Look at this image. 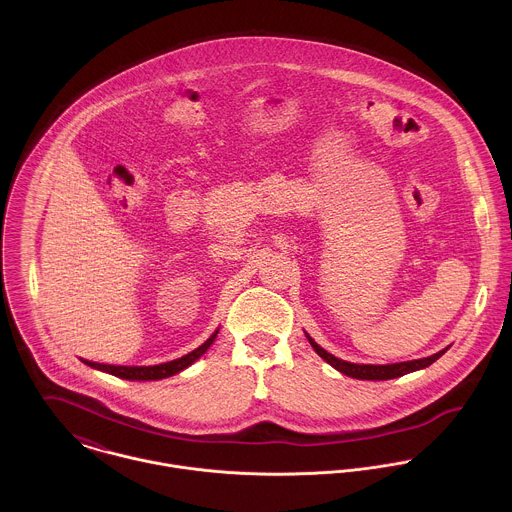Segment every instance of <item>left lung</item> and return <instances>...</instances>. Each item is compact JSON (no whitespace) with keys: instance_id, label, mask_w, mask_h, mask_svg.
<instances>
[{"instance_id":"left-lung-1","label":"left lung","mask_w":512,"mask_h":512,"mask_svg":"<svg viewBox=\"0 0 512 512\" xmlns=\"http://www.w3.org/2000/svg\"><path fill=\"white\" fill-rule=\"evenodd\" d=\"M311 347L315 349V353L327 361L329 365L335 366L339 372L347 374V376H353V378H359V380H390V378H396V376H404L408 372H414V370H420V368H426V366L436 363L439 357L447 351H439L432 357H426V359H418V361H406V363H396V365H355V363H347V361H341L337 357H333L331 353H327L325 349H321L309 335H307Z\"/></svg>"}]
</instances>
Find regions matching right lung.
I'll return each mask as SVG.
<instances>
[{"mask_svg":"<svg viewBox=\"0 0 512 512\" xmlns=\"http://www.w3.org/2000/svg\"><path fill=\"white\" fill-rule=\"evenodd\" d=\"M219 331H215L199 349H195L193 353L181 357V359H175V361H169V363H163V365L153 366H114V365H100V363H90V361H82L84 365L92 366V368H98V370H104V372H110L114 376H120V378H128V380H159V378H167V376H173L177 372H181L183 368H187L189 365H193L215 341Z\"/></svg>","mask_w":512,"mask_h":512,"instance_id":"add662e5","label":"right lung"}]
</instances>
